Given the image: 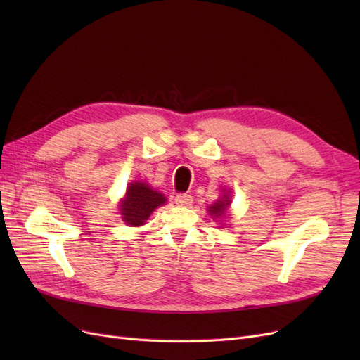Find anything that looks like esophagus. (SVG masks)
Masks as SVG:
<instances>
[{"label":"esophagus","instance_id":"1","mask_svg":"<svg viewBox=\"0 0 360 360\" xmlns=\"http://www.w3.org/2000/svg\"><path fill=\"white\" fill-rule=\"evenodd\" d=\"M174 201H176V204L180 207H188L192 202V197L189 193H179L177 197L174 198Z\"/></svg>","mask_w":360,"mask_h":360}]
</instances>
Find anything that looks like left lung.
Masks as SVG:
<instances>
[{
    "label": "left lung",
    "mask_w": 360,
    "mask_h": 360,
    "mask_svg": "<svg viewBox=\"0 0 360 360\" xmlns=\"http://www.w3.org/2000/svg\"><path fill=\"white\" fill-rule=\"evenodd\" d=\"M228 204H230V200H228L226 197H224V200L214 202V204L210 207V209H209V212H210L212 216L219 217V216L226 210V205H228Z\"/></svg>",
    "instance_id": "1"
}]
</instances>
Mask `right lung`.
<instances>
[{
	"label": "right lung",
	"mask_w": 360,
	"mask_h": 360,
	"mask_svg": "<svg viewBox=\"0 0 360 360\" xmlns=\"http://www.w3.org/2000/svg\"><path fill=\"white\" fill-rule=\"evenodd\" d=\"M165 197L147 186L146 183H132L127 188L126 200L122 202V214L129 225H143L156 207L165 202Z\"/></svg>",
	"instance_id": "obj_1"
}]
</instances>
